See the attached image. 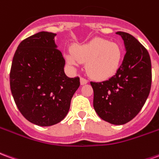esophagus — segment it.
Wrapping results in <instances>:
<instances>
[{
	"label": "esophagus",
	"mask_w": 159,
	"mask_h": 159,
	"mask_svg": "<svg viewBox=\"0 0 159 159\" xmlns=\"http://www.w3.org/2000/svg\"><path fill=\"white\" fill-rule=\"evenodd\" d=\"M80 82H81V85H84V84H87V83H89L88 80L85 79V78H83V77H81V78H80Z\"/></svg>",
	"instance_id": "1"
}]
</instances>
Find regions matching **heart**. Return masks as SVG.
Returning <instances> with one entry per match:
<instances>
[{
  "label": "heart",
  "instance_id": "b5f03b06",
  "mask_svg": "<svg viewBox=\"0 0 159 159\" xmlns=\"http://www.w3.org/2000/svg\"><path fill=\"white\" fill-rule=\"evenodd\" d=\"M123 59V51L118 43L103 38L75 46L72 53L66 54L70 66L77 67L86 62L88 74L97 80H107L116 75Z\"/></svg>",
  "mask_w": 159,
  "mask_h": 159
}]
</instances>
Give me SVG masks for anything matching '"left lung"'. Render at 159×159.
Instances as JSON below:
<instances>
[{"mask_svg":"<svg viewBox=\"0 0 159 159\" xmlns=\"http://www.w3.org/2000/svg\"><path fill=\"white\" fill-rule=\"evenodd\" d=\"M126 53L116 75L101 83L91 82L93 108L101 119L115 125L129 122L149 95L152 64L147 50L130 34L117 31Z\"/></svg>","mask_w":159,"mask_h":159,"instance_id":"obj_1","label":"left lung"}]
</instances>
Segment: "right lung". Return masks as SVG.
<instances>
[{
    "instance_id": "obj_1",
    "label": "right lung",
    "mask_w": 159,
    "mask_h": 159,
    "mask_svg": "<svg viewBox=\"0 0 159 159\" xmlns=\"http://www.w3.org/2000/svg\"><path fill=\"white\" fill-rule=\"evenodd\" d=\"M56 34L38 32L20 42L12 59L10 88L24 117L38 126H52L68 113L70 100L80 86L70 78L66 60L57 48Z\"/></svg>"
}]
</instances>
